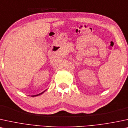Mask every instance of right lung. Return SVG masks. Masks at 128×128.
I'll return each instance as SVG.
<instances>
[{
  "label": "right lung",
  "mask_w": 128,
  "mask_h": 128,
  "mask_svg": "<svg viewBox=\"0 0 128 128\" xmlns=\"http://www.w3.org/2000/svg\"><path fill=\"white\" fill-rule=\"evenodd\" d=\"M44 92H42V93H40L39 94H37V95H35V96H32V97H34V96H38V95H40V94H42Z\"/></svg>",
  "instance_id": "1"
}]
</instances>
